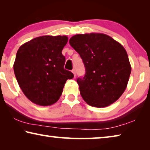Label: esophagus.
Instances as JSON below:
<instances>
[{
  "mask_svg": "<svg viewBox=\"0 0 150 150\" xmlns=\"http://www.w3.org/2000/svg\"><path fill=\"white\" fill-rule=\"evenodd\" d=\"M72 73H73V75H74V77H75V76H76V71H75V69H73L72 70Z\"/></svg>",
  "mask_w": 150,
  "mask_h": 150,
  "instance_id": "1",
  "label": "esophagus"
}]
</instances>
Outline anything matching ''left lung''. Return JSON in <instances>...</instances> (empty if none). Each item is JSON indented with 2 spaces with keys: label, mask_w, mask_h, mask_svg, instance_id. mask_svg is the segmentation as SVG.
Masks as SVG:
<instances>
[{
  "label": "left lung",
  "mask_w": 150,
  "mask_h": 150,
  "mask_svg": "<svg viewBox=\"0 0 150 150\" xmlns=\"http://www.w3.org/2000/svg\"><path fill=\"white\" fill-rule=\"evenodd\" d=\"M69 44L80 55L85 67L84 77L77 79L83 100L97 108L117 100L126 89L131 73L124 47L100 33L75 35Z\"/></svg>",
  "instance_id": "1"
}]
</instances>
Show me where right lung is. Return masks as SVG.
<instances>
[{"label": "right lung", "mask_w": 150, "mask_h": 150, "mask_svg": "<svg viewBox=\"0 0 150 150\" xmlns=\"http://www.w3.org/2000/svg\"><path fill=\"white\" fill-rule=\"evenodd\" d=\"M66 35H43L25 43L18 50L14 71L25 96L36 105L50 106L59 100L67 79L74 75L64 69L62 50Z\"/></svg>", "instance_id": "1"}]
</instances>
